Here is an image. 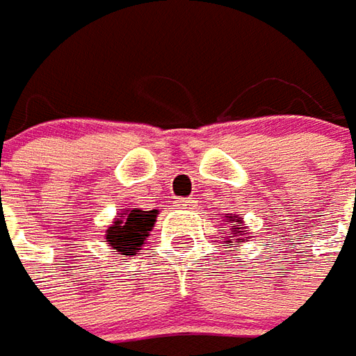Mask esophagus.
Listing matches in <instances>:
<instances>
[{"instance_id": "34e87169", "label": "esophagus", "mask_w": 356, "mask_h": 356, "mask_svg": "<svg viewBox=\"0 0 356 356\" xmlns=\"http://www.w3.org/2000/svg\"><path fill=\"white\" fill-rule=\"evenodd\" d=\"M195 204H197V202H195L194 197H178V200H176V206L182 207V209H194Z\"/></svg>"}]
</instances>
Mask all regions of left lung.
<instances>
[{"mask_svg": "<svg viewBox=\"0 0 356 356\" xmlns=\"http://www.w3.org/2000/svg\"><path fill=\"white\" fill-rule=\"evenodd\" d=\"M223 221H225V225L229 227V229H221V233H223V235H227V237H221V239L225 241V243H231V239H233L235 243H237V245H241L243 241L247 239V237H245L247 233L243 231V223H245V221H243V217L231 216V213H227ZM227 230L229 231V234L227 233Z\"/></svg>", "mask_w": 356, "mask_h": 356, "instance_id": "left-lung-1", "label": "left lung"}]
</instances>
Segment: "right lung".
Wrapping results in <instances>:
<instances>
[{"label":"right lung","instance_id":"obj_1","mask_svg":"<svg viewBox=\"0 0 356 356\" xmlns=\"http://www.w3.org/2000/svg\"><path fill=\"white\" fill-rule=\"evenodd\" d=\"M156 213H159L156 209L143 211L139 207L117 213L113 225H109L106 233L107 245L113 249L115 254H125V257L137 254L149 237V231L154 227Z\"/></svg>","mask_w":356,"mask_h":356}]
</instances>
